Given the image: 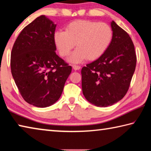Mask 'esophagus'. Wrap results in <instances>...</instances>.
Masks as SVG:
<instances>
[{
	"label": "esophagus",
	"instance_id": "1",
	"mask_svg": "<svg viewBox=\"0 0 151 151\" xmlns=\"http://www.w3.org/2000/svg\"><path fill=\"white\" fill-rule=\"evenodd\" d=\"M72 67H73V69L74 70H80V68H81L80 66L76 65H73Z\"/></svg>",
	"mask_w": 151,
	"mask_h": 151
}]
</instances>
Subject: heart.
<instances>
[{"instance_id": "1", "label": "heart", "mask_w": 151, "mask_h": 151, "mask_svg": "<svg viewBox=\"0 0 151 151\" xmlns=\"http://www.w3.org/2000/svg\"><path fill=\"white\" fill-rule=\"evenodd\" d=\"M112 30L108 24L77 20L66 26L65 31H56L54 43L59 54L65 57L76 45L69 57L71 63H80L86 58L92 61L100 58L107 50L112 39Z\"/></svg>"}]
</instances>
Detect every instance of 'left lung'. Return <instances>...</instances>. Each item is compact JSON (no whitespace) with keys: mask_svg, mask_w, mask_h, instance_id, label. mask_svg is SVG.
Wrapping results in <instances>:
<instances>
[{"mask_svg":"<svg viewBox=\"0 0 151 151\" xmlns=\"http://www.w3.org/2000/svg\"><path fill=\"white\" fill-rule=\"evenodd\" d=\"M112 39L103 55L81 69L83 94L89 102L107 107L124 98L134 74L137 56L131 38L112 21Z\"/></svg>","mask_w":151,"mask_h":151,"instance_id":"8db88e82","label":"left lung"}]
</instances>
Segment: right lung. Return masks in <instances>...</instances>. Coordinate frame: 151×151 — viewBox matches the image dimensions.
Returning a JSON list of instances; mask_svg holds the SVG:
<instances>
[{"instance_id":"add662e5","label":"right lung","mask_w":151,"mask_h":151,"mask_svg":"<svg viewBox=\"0 0 151 151\" xmlns=\"http://www.w3.org/2000/svg\"><path fill=\"white\" fill-rule=\"evenodd\" d=\"M55 28L41 15L22 30L12 49V76L22 97L36 107H48L59 100L71 71L55 53Z\"/></svg>"}]
</instances>
